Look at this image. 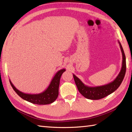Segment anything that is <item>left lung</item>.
<instances>
[{"mask_svg": "<svg viewBox=\"0 0 132 132\" xmlns=\"http://www.w3.org/2000/svg\"><path fill=\"white\" fill-rule=\"evenodd\" d=\"M118 43L122 55V66L119 74L112 82L103 86L89 87L85 85L79 78L73 74L75 83L76 84L78 91L87 99L91 100H99L102 99L115 91L121 84L126 72V58L121 43L119 41H118Z\"/></svg>", "mask_w": 132, "mask_h": 132, "instance_id": "1", "label": "left lung"}]
</instances>
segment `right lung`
Listing matches in <instances>:
<instances>
[{"label":"right lung","instance_id":"1","mask_svg":"<svg viewBox=\"0 0 132 132\" xmlns=\"http://www.w3.org/2000/svg\"><path fill=\"white\" fill-rule=\"evenodd\" d=\"M66 71L64 69H61L57 72L54 77L50 83L49 85L45 90L41 92L40 94H26L19 91L13 86L12 83L10 79V82L11 86L12 87L14 91L22 99L32 103L33 104L38 105H46L49 104L57 99L58 96V89L60 86V79L62 74Z\"/></svg>","mask_w":132,"mask_h":132}]
</instances>
